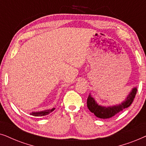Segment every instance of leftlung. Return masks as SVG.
I'll use <instances>...</instances> for the list:
<instances>
[{"mask_svg":"<svg viewBox=\"0 0 146 146\" xmlns=\"http://www.w3.org/2000/svg\"><path fill=\"white\" fill-rule=\"evenodd\" d=\"M137 87H134L127 95V98L121 104L112 106H102L99 105L89 93L87 100V106L89 111L101 119H108L127 108L132 104L137 93Z\"/></svg>","mask_w":146,"mask_h":146,"instance_id":"left-lung-1","label":"left lung"}]
</instances>
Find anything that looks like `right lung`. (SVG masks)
<instances>
[{"label": "right lung", "instance_id": "right-lung-1", "mask_svg": "<svg viewBox=\"0 0 146 146\" xmlns=\"http://www.w3.org/2000/svg\"><path fill=\"white\" fill-rule=\"evenodd\" d=\"M55 110V108H52V109H49V110L40 111H33L32 113H31L30 114L33 116H36V117H42V116L48 115V114H49L50 113L53 111Z\"/></svg>", "mask_w": 146, "mask_h": 146}]
</instances>
